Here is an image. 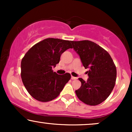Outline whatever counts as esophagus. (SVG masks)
<instances>
[{
    "instance_id": "esophagus-1",
    "label": "esophagus",
    "mask_w": 132,
    "mask_h": 132,
    "mask_svg": "<svg viewBox=\"0 0 132 132\" xmlns=\"http://www.w3.org/2000/svg\"><path fill=\"white\" fill-rule=\"evenodd\" d=\"M78 79V78H76V77H74V76H71V79L72 80H75V79Z\"/></svg>"
}]
</instances>
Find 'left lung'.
Wrapping results in <instances>:
<instances>
[{
	"instance_id": "obj_1",
	"label": "left lung",
	"mask_w": 132,
	"mask_h": 132,
	"mask_svg": "<svg viewBox=\"0 0 132 132\" xmlns=\"http://www.w3.org/2000/svg\"><path fill=\"white\" fill-rule=\"evenodd\" d=\"M71 43L84 67L89 69L87 81L79 78L81 86L76 94L80 101L87 105L100 104L109 96L116 84V65L109 53L94 42L72 41Z\"/></svg>"
}]
</instances>
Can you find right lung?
Wrapping results in <instances>:
<instances>
[{"label": "right lung", "instance_id": "obj_1", "mask_svg": "<svg viewBox=\"0 0 132 132\" xmlns=\"http://www.w3.org/2000/svg\"><path fill=\"white\" fill-rule=\"evenodd\" d=\"M71 41L45 39L27 52L21 62V77L25 88L34 99L48 102L56 98L71 79L69 73L57 75L52 70L63 53L72 48Z\"/></svg>", "mask_w": 132, "mask_h": 132}]
</instances>
